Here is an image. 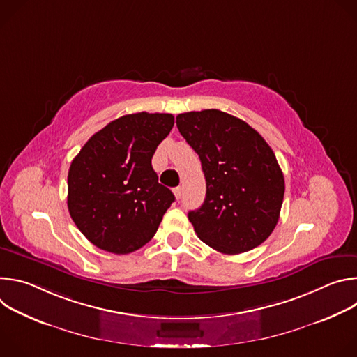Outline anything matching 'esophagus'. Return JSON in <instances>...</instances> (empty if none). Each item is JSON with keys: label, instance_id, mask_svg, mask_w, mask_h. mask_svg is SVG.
Returning <instances> with one entry per match:
<instances>
[{"label": "esophagus", "instance_id": "esophagus-1", "mask_svg": "<svg viewBox=\"0 0 357 357\" xmlns=\"http://www.w3.org/2000/svg\"><path fill=\"white\" fill-rule=\"evenodd\" d=\"M174 195H175V197H176V199H179V197H181V195H182V188H181V186L174 188Z\"/></svg>", "mask_w": 357, "mask_h": 357}]
</instances>
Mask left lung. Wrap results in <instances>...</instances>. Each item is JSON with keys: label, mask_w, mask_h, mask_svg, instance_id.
Masks as SVG:
<instances>
[{"label": "left lung", "mask_w": 357, "mask_h": 357, "mask_svg": "<svg viewBox=\"0 0 357 357\" xmlns=\"http://www.w3.org/2000/svg\"><path fill=\"white\" fill-rule=\"evenodd\" d=\"M206 179L203 205L188 213L197 237L223 254L260 245L280 219L284 175L266 139L245 121L220 110L176 116Z\"/></svg>", "instance_id": "obj_1"}]
</instances>
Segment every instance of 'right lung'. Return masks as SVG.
<instances>
[{
    "instance_id": "add662e5",
    "label": "right lung",
    "mask_w": 357,
    "mask_h": 357,
    "mask_svg": "<svg viewBox=\"0 0 357 357\" xmlns=\"http://www.w3.org/2000/svg\"><path fill=\"white\" fill-rule=\"evenodd\" d=\"M174 127L167 113L123 116L83 145L68 174V209L96 247L128 254L146 244L175 200L152 155Z\"/></svg>"
}]
</instances>
